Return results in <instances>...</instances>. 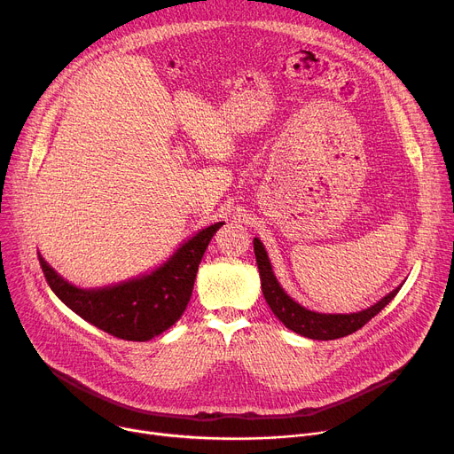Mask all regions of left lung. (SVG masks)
Segmentation results:
<instances>
[{"label": "left lung", "instance_id": "obj_1", "mask_svg": "<svg viewBox=\"0 0 454 454\" xmlns=\"http://www.w3.org/2000/svg\"><path fill=\"white\" fill-rule=\"evenodd\" d=\"M254 250H255V259H257V266H259V273H261L262 294H264L268 306L271 308L275 317L287 329H292V332H295L302 337L313 339V340H333V339H340V337L355 333L356 329H360L379 311H382L400 290V287H396V290H393L389 295H386L380 302H377L375 306H371L364 311H358V313H351V315L315 313V311L302 308L301 304H297L294 299H290L284 294V290L278 286V282L271 271L266 250L259 239L254 240Z\"/></svg>", "mask_w": 454, "mask_h": 454}]
</instances>
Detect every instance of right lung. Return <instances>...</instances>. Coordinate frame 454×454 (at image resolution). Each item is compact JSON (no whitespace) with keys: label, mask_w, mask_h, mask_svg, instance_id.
<instances>
[{"label":"right lung","mask_w":454,"mask_h":454,"mask_svg":"<svg viewBox=\"0 0 454 454\" xmlns=\"http://www.w3.org/2000/svg\"><path fill=\"white\" fill-rule=\"evenodd\" d=\"M223 224L199 231L167 264L150 275L103 290H81L63 280L43 257H37L51 290L74 313L112 337L145 342L167 332L184 313L200 259Z\"/></svg>","instance_id":"add662e5"}]
</instances>
